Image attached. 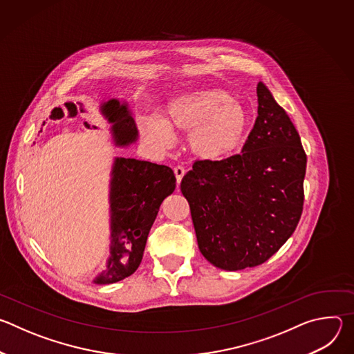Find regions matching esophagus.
I'll return each mask as SVG.
<instances>
[{
    "label": "esophagus",
    "mask_w": 354,
    "mask_h": 354,
    "mask_svg": "<svg viewBox=\"0 0 354 354\" xmlns=\"http://www.w3.org/2000/svg\"><path fill=\"white\" fill-rule=\"evenodd\" d=\"M174 172H175V176H176V182H178V185L182 182V178H183V175L186 174V171H185V168L183 167H175L174 168Z\"/></svg>",
    "instance_id": "34e87169"
}]
</instances>
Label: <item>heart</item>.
Wrapping results in <instances>:
<instances>
[{
    "label": "heart",
    "instance_id": "obj_1",
    "mask_svg": "<svg viewBox=\"0 0 354 354\" xmlns=\"http://www.w3.org/2000/svg\"><path fill=\"white\" fill-rule=\"evenodd\" d=\"M249 126L248 112L239 99L221 88H200L172 96L165 105V119L148 115L138 129L144 140L157 148L174 141V130L189 134L192 154L205 161H221L243 142Z\"/></svg>",
    "mask_w": 354,
    "mask_h": 354
}]
</instances>
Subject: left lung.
<instances>
[{
    "mask_svg": "<svg viewBox=\"0 0 354 354\" xmlns=\"http://www.w3.org/2000/svg\"><path fill=\"white\" fill-rule=\"evenodd\" d=\"M257 93L258 118L241 154L196 161L180 183L201 255L230 272L274 255L304 205L307 156L298 131L263 82Z\"/></svg>",
    "mask_w": 354,
    "mask_h": 354,
    "instance_id": "8db88e82",
    "label": "left lung"
}]
</instances>
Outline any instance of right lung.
Instances as JSON below:
<instances>
[{
    "label": "right lung",
    "mask_w": 354,
    "mask_h": 354,
    "mask_svg": "<svg viewBox=\"0 0 354 354\" xmlns=\"http://www.w3.org/2000/svg\"><path fill=\"white\" fill-rule=\"evenodd\" d=\"M100 112L112 123V137L118 147L137 140L138 131L127 104L109 99ZM176 187L174 171L136 158L118 157L111 179V257L93 283L112 284L133 274L141 263L148 232L153 227L162 200Z\"/></svg>",
    "instance_id": "obj_1"
}]
</instances>
